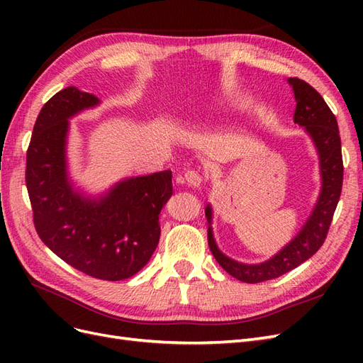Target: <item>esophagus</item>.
I'll use <instances>...</instances> for the list:
<instances>
[{"label": "esophagus", "instance_id": "1", "mask_svg": "<svg viewBox=\"0 0 363 363\" xmlns=\"http://www.w3.org/2000/svg\"><path fill=\"white\" fill-rule=\"evenodd\" d=\"M201 182H203L201 175H200L199 172H196V171L189 169V171H186V172L183 174V183L191 186V188H200Z\"/></svg>", "mask_w": 363, "mask_h": 363}]
</instances>
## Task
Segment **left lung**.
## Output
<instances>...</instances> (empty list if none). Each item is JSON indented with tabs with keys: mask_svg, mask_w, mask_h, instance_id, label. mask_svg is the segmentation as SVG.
<instances>
[{
	"mask_svg": "<svg viewBox=\"0 0 363 363\" xmlns=\"http://www.w3.org/2000/svg\"><path fill=\"white\" fill-rule=\"evenodd\" d=\"M288 83L292 87L296 103L294 123L303 127L304 133L311 138L320 160L321 188L303 227L276 255L260 263L238 262L219 250L212 227L213 208L211 203L206 206L208 248L230 276L244 283H260L277 279L311 259L324 244L342 189V152H340V138L335 115L325 104L324 98L311 84L295 77L288 79Z\"/></svg>",
	"mask_w": 363,
	"mask_h": 363,
	"instance_id": "left-lung-1",
	"label": "left lung"
}]
</instances>
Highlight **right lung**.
I'll use <instances>...</instances> for the list:
<instances>
[{
  "instance_id": "obj_1",
  "label": "right lung",
  "mask_w": 363,
  "mask_h": 363,
  "mask_svg": "<svg viewBox=\"0 0 363 363\" xmlns=\"http://www.w3.org/2000/svg\"><path fill=\"white\" fill-rule=\"evenodd\" d=\"M101 104L68 86L42 107L27 151L26 182L42 242L87 276L118 281L144 268L160 239L159 216L172 195L171 171L125 177L89 194L69 171V121Z\"/></svg>"
}]
</instances>
